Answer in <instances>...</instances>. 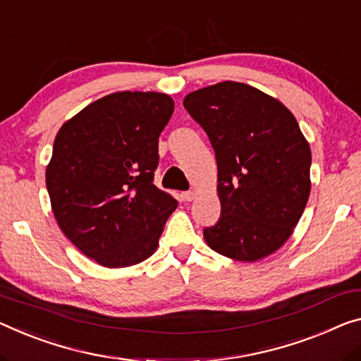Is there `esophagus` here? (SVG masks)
I'll return each instance as SVG.
<instances>
[{"label": "esophagus", "instance_id": "34e87169", "mask_svg": "<svg viewBox=\"0 0 361 361\" xmlns=\"http://www.w3.org/2000/svg\"><path fill=\"white\" fill-rule=\"evenodd\" d=\"M182 200H184V202H192L193 198H195V192H192V190H188V192H182Z\"/></svg>", "mask_w": 361, "mask_h": 361}]
</instances>
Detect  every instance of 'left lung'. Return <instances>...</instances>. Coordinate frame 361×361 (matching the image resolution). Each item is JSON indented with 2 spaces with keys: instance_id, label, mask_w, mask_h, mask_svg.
<instances>
[{
  "instance_id": "1",
  "label": "left lung",
  "mask_w": 361,
  "mask_h": 361,
  "mask_svg": "<svg viewBox=\"0 0 361 361\" xmlns=\"http://www.w3.org/2000/svg\"><path fill=\"white\" fill-rule=\"evenodd\" d=\"M218 164L221 216L204 227L214 252L257 262L276 252L307 207L312 152L281 102L250 85L221 82L184 98Z\"/></svg>"
}]
</instances>
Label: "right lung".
Here are the masks:
<instances>
[{
	"instance_id": "right-lung-1",
	"label": "right lung",
	"mask_w": 361,
	"mask_h": 361,
	"mask_svg": "<svg viewBox=\"0 0 361 361\" xmlns=\"http://www.w3.org/2000/svg\"><path fill=\"white\" fill-rule=\"evenodd\" d=\"M174 111L157 92H119L61 127L47 168L64 235L97 263L126 268L157 250L177 200L153 184L158 138Z\"/></svg>"
}]
</instances>
